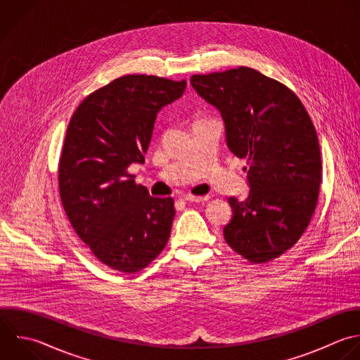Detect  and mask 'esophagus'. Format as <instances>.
I'll use <instances>...</instances> for the list:
<instances>
[{
  "instance_id": "34e87169",
  "label": "esophagus",
  "mask_w": 360,
  "mask_h": 360,
  "mask_svg": "<svg viewBox=\"0 0 360 360\" xmlns=\"http://www.w3.org/2000/svg\"><path fill=\"white\" fill-rule=\"evenodd\" d=\"M184 200L188 201V202H202V201H207L208 200V195H204V197H195V195H184Z\"/></svg>"
}]
</instances>
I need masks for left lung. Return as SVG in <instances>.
Segmentation results:
<instances>
[{"label":"left lung","mask_w":360,"mask_h":360,"mask_svg":"<svg viewBox=\"0 0 360 360\" xmlns=\"http://www.w3.org/2000/svg\"><path fill=\"white\" fill-rule=\"evenodd\" d=\"M190 83L219 111L228 149L249 162V195L228 200L224 238L249 262H270L301 238L318 201L322 166L312 121L290 89L250 68L194 75Z\"/></svg>","instance_id":"1"}]
</instances>
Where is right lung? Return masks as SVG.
I'll return each mask as SVG.
<instances>
[{
	"instance_id": "1",
	"label": "right lung",
	"mask_w": 360,
	"mask_h": 360,
	"mask_svg": "<svg viewBox=\"0 0 360 360\" xmlns=\"http://www.w3.org/2000/svg\"><path fill=\"white\" fill-rule=\"evenodd\" d=\"M184 90L186 80L122 76L84 98L69 122L62 204L80 239L114 270H142L169 240L173 198L149 195L127 169L145 162L158 112Z\"/></svg>"
}]
</instances>
